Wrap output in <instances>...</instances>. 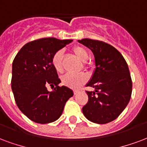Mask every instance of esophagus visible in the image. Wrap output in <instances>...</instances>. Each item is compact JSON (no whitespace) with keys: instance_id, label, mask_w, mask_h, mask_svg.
I'll use <instances>...</instances> for the list:
<instances>
[{"instance_id":"34e87169","label":"esophagus","mask_w":147,"mask_h":147,"mask_svg":"<svg viewBox=\"0 0 147 147\" xmlns=\"http://www.w3.org/2000/svg\"><path fill=\"white\" fill-rule=\"evenodd\" d=\"M79 93V90H74V94H75V95H76L77 93Z\"/></svg>"}]
</instances>
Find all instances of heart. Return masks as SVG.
<instances>
[{
  "label": "heart",
  "mask_w": 147,
  "mask_h": 147,
  "mask_svg": "<svg viewBox=\"0 0 147 147\" xmlns=\"http://www.w3.org/2000/svg\"><path fill=\"white\" fill-rule=\"evenodd\" d=\"M74 54L76 55L82 62L86 63L89 61L90 55L89 53L82 47L76 46L73 48ZM64 52L62 50L57 51L53 56L52 58V65L56 71L58 73H61L63 71L62 59ZM87 76L84 73L78 74V75H72V74H66L61 78V82L64 85L72 89H78L81 87L82 85L85 84L87 81Z\"/></svg>",
  "instance_id": "b5f03b06"
}]
</instances>
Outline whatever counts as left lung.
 <instances>
[{
	"label": "left lung",
	"mask_w": 147,
	"mask_h": 147,
	"mask_svg": "<svg viewBox=\"0 0 147 147\" xmlns=\"http://www.w3.org/2000/svg\"><path fill=\"white\" fill-rule=\"evenodd\" d=\"M78 42L91 50L95 61L93 73L86 84L95 90L86 91L89 100L82 113L93 123L111 122L121 115L131 98L132 83L128 65L120 52L108 43L91 39Z\"/></svg>",
	"instance_id": "1"
}]
</instances>
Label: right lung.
<instances>
[{"instance_id":"obj_1","label":"right lung","mask_w":147,"mask_h":147,"mask_svg":"<svg viewBox=\"0 0 147 147\" xmlns=\"http://www.w3.org/2000/svg\"><path fill=\"white\" fill-rule=\"evenodd\" d=\"M72 40L43 38L26 43L12 63L11 90L22 112L34 122L47 124L62 115L65 103L73 96L61 80L52 65L54 54ZM55 86L52 91L46 86Z\"/></svg>"}]
</instances>
